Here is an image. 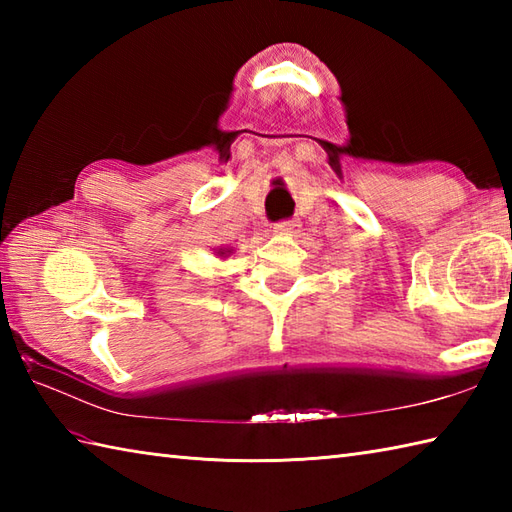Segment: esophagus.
<instances>
[{
	"label": "esophagus",
	"instance_id": "1",
	"mask_svg": "<svg viewBox=\"0 0 512 512\" xmlns=\"http://www.w3.org/2000/svg\"><path fill=\"white\" fill-rule=\"evenodd\" d=\"M301 231V224L297 220H286V222H279L275 226V233L279 235H297Z\"/></svg>",
	"mask_w": 512,
	"mask_h": 512
}]
</instances>
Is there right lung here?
<instances>
[{"mask_svg":"<svg viewBox=\"0 0 512 512\" xmlns=\"http://www.w3.org/2000/svg\"><path fill=\"white\" fill-rule=\"evenodd\" d=\"M213 253L220 259H226V257L233 255V248L231 246H217V248H213Z\"/></svg>","mask_w":512,"mask_h":512,"instance_id":"obj_1","label":"right lung"}]
</instances>
